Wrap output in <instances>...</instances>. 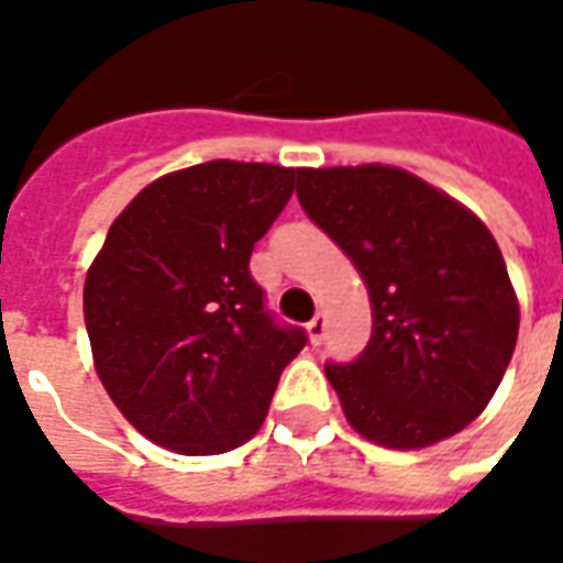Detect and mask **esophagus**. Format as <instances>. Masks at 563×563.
<instances>
[{"label":"esophagus","mask_w":563,"mask_h":563,"mask_svg":"<svg viewBox=\"0 0 563 563\" xmlns=\"http://www.w3.org/2000/svg\"><path fill=\"white\" fill-rule=\"evenodd\" d=\"M307 331H310V341L313 343L325 341V334H329V319H325V313H317V317L310 319Z\"/></svg>","instance_id":"esophagus-1"}]
</instances>
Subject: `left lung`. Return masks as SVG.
Instances as JSON below:
<instances>
[{
  "label": "left lung",
  "mask_w": 563,
  "mask_h": 563,
  "mask_svg": "<svg viewBox=\"0 0 563 563\" xmlns=\"http://www.w3.org/2000/svg\"><path fill=\"white\" fill-rule=\"evenodd\" d=\"M298 201L341 246L371 295V341L325 365L355 431L422 449L459 434L504 379L519 301L485 222L391 165L298 168Z\"/></svg>",
  "instance_id": "left-lung-1"
}]
</instances>
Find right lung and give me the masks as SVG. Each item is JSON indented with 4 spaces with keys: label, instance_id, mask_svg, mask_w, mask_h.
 <instances>
[{
    "label": "right lung",
    "instance_id": "obj_1",
    "mask_svg": "<svg viewBox=\"0 0 563 563\" xmlns=\"http://www.w3.org/2000/svg\"><path fill=\"white\" fill-rule=\"evenodd\" d=\"M295 168L213 159L144 186L84 283L92 362L117 410L180 455L256 434L307 334L274 322L250 253L280 217Z\"/></svg>",
    "mask_w": 563,
    "mask_h": 563
}]
</instances>
